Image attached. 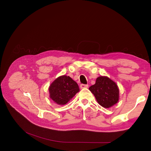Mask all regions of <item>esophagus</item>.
<instances>
[{"mask_svg": "<svg viewBox=\"0 0 151 151\" xmlns=\"http://www.w3.org/2000/svg\"><path fill=\"white\" fill-rule=\"evenodd\" d=\"M88 86H89L88 84H82L80 86V88H81V89H85V88H88Z\"/></svg>", "mask_w": 151, "mask_h": 151, "instance_id": "1", "label": "esophagus"}]
</instances>
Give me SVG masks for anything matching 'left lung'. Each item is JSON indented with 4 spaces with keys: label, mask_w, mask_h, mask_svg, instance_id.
I'll return each mask as SVG.
<instances>
[{
    "label": "left lung",
    "mask_w": 151,
    "mask_h": 151,
    "mask_svg": "<svg viewBox=\"0 0 151 151\" xmlns=\"http://www.w3.org/2000/svg\"><path fill=\"white\" fill-rule=\"evenodd\" d=\"M89 89L99 104L105 108L113 106L119 99V89L117 84L108 76H99L96 84L91 86Z\"/></svg>",
    "instance_id": "1"
}]
</instances>
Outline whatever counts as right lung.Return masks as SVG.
I'll return each mask as SVG.
<instances>
[{
    "label": "right lung",
    "mask_w": 151,
    "mask_h": 151,
    "mask_svg": "<svg viewBox=\"0 0 151 151\" xmlns=\"http://www.w3.org/2000/svg\"><path fill=\"white\" fill-rule=\"evenodd\" d=\"M79 91L78 84L66 75L57 78L49 87L50 99L59 105L67 104Z\"/></svg>",
    "instance_id": "add662e5"
}]
</instances>
